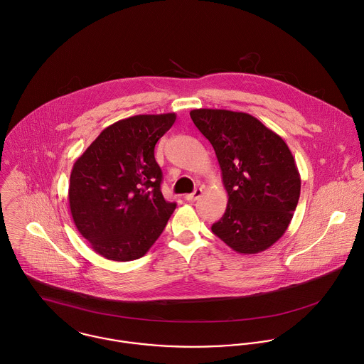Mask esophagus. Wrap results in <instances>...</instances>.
Returning <instances> with one entry per match:
<instances>
[{"mask_svg": "<svg viewBox=\"0 0 364 364\" xmlns=\"http://www.w3.org/2000/svg\"><path fill=\"white\" fill-rule=\"evenodd\" d=\"M200 196H202V189L199 188V189H195V192H193V193L186 195V196H185V199H186L188 202H195V200H198Z\"/></svg>", "mask_w": 364, "mask_h": 364, "instance_id": "esophagus-1", "label": "esophagus"}]
</instances>
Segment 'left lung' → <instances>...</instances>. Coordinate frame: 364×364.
I'll return each mask as SVG.
<instances>
[{
	"mask_svg": "<svg viewBox=\"0 0 364 364\" xmlns=\"http://www.w3.org/2000/svg\"><path fill=\"white\" fill-rule=\"evenodd\" d=\"M191 119L210 141L229 200L212 232L240 254L267 250L288 229L301 176L285 141L255 117L196 109Z\"/></svg>",
	"mask_w": 364,
	"mask_h": 364,
	"instance_id": "1",
	"label": "left lung"
}]
</instances>
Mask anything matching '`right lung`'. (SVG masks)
<instances>
[{
	"label": "right lung",
	"mask_w": 364,
	"mask_h": 364,
	"mask_svg": "<svg viewBox=\"0 0 364 364\" xmlns=\"http://www.w3.org/2000/svg\"><path fill=\"white\" fill-rule=\"evenodd\" d=\"M175 113L141 114L105 128L73 165L69 208L80 235L100 255L131 261L146 254L176 203L161 192L158 139Z\"/></svg>",
	"instance_id": "add662e5"
}]
</instances>
